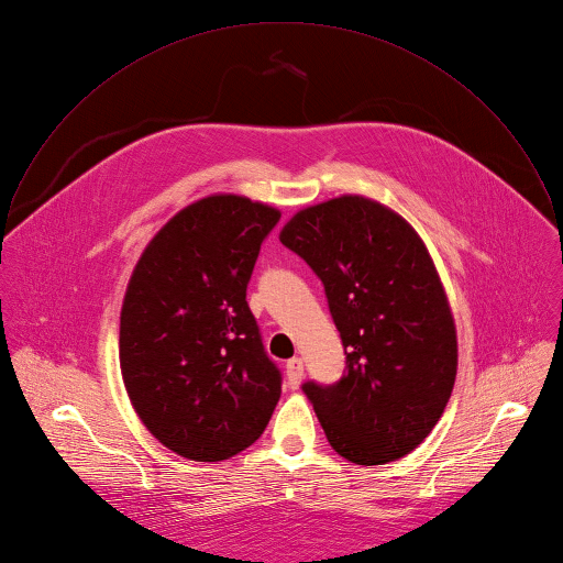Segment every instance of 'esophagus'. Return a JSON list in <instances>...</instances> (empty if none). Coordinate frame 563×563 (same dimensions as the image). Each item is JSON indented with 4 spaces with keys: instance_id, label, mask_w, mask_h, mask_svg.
I'll return each instance as SVG.
<instances>
[{
    "instance_id": "34e87169",
    "label": "esophagus",
    "mask_w": 563,
    "mask_h": 563,
    "mask_svg": "<svg viewBox=\"0 0 563 563\" xmlns=\"http://www.w3.org/2000/svg\"><path fill=\"white\" fill-rule=\"evenodd\" d=\"M286 376H288V383L292 387H297L301 383V378H303V361L299 356H295V358H290L286 363Z\"/></svg>"
}]
</instances>
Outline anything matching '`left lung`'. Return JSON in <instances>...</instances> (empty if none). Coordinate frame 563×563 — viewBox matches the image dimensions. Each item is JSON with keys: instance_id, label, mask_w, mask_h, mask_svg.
<instances>
[{"instance_id": "1", "label": "left lung", "mask_w": 563, "mask_h": 563, "mask_svg": "<svg viewBox=\"0 0 563 563\" xmlns=\"http://www.w3.org/2000/svg\"><path fill=\"white\" fill-rule=\"evenodd\" d=\"M321 279L345 350L332 385H301L332 449L354 464L413 451L455 380V325L418 233L391 209L341 196L299 211L279 233Z\"/></svg>"}]
</instances>
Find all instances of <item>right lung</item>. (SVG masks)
<instances>
[{
	"mask_svg": "<svg viewBox=\"0 0 563 563\" xmlns=\"http://www.w3.org/2000/svg\"><path fill=\"white\" fill-rule=\"evenodd\" d=\"M282 213L209 196L176 213L141 255L121 310L130 400L167 449L229 460L266 429L282 369L266 354L246 288Z\"/></svg>",
	"mask_w": 563,
	"mask_h": 563,
	"instance_id": "1",
	"label": "right lung"
}]
</instances>
